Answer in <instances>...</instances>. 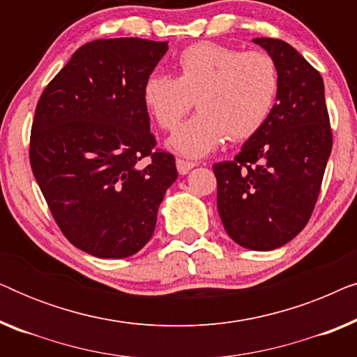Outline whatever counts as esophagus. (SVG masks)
Listing matches in <instances>:
<instances>
[{
    "label": "esophagus",
    "instance_id": "1",
    "mask_svg": "<svg viewBox=\"0 0 357 357\" xmlns=\"http://www.w3.org/2000/svg\"><path fill=\"white\" fill-rule=\"evenodd\" d=\"M175 165H177V170H178L180 175H187L197 164L188 162V160H183V159H177V160H175Z\"/></svg>",
    "mask_w": 357,
    "mask_h": 357
}]
</instances>
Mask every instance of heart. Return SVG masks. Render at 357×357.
Here are the masks:
<instances>
[{"label": "heart", "mask_w": 357, "mask_h": 357, "mask_svg": "<svg viewBox=\"0 0 357 357\" xmlns=\"http://www.w3.org/2000/svg\"><path fill=\"white\" fill-rule=\"evenodd\" d=\"M177 76L151 75L143 102L162 130H174L197 104L199 112L170 136L169 148L198 159L216 151L227 136L250 138L265 125L275 107L280 75L265 52H238L214 42L185 48Z\"/></svg>", "instance_id": "heart-1"}]
</instances>
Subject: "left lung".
I'll return each instance as SVG.
<instances>
[{"mask_svg":"<svg viewBox=\"0 0 357 357\" xmlns=\"http://www.w3.org/2000/svg\"><path fill=\"white\" fill-rule=\"evenodd\" d=\"M276 63V104L234 160L213 167L218 211L234 242L275 250L305 227L331 153L330 119L320 73L289 43L253 38Z\"/></svg>","mask_w":357,"mask_h":357,"instance_id":"obj_1","label":"left lung"}]
</instances>
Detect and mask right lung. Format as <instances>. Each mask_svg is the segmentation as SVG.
<instances>
[{
	"label": "right lung",
	"mask_w": 357,
	"mask_h": 357,
	"mask_svg": "<svg viewBox=\"0 0 357 357\" xmlns=\"http://www.w3.org/2000/svg\"><path fill=\"white\" fill-rule=\"evenodd\" d=\"M169 42L86 43L45 87L31 136L33 177L61 232L97 258H126L153 237L177 180L172 154L154 153L143 86ZM151 155L143 168L139 160Z\"/></svg>",
	"instance_id": "add662e5"
}]
</instances>
